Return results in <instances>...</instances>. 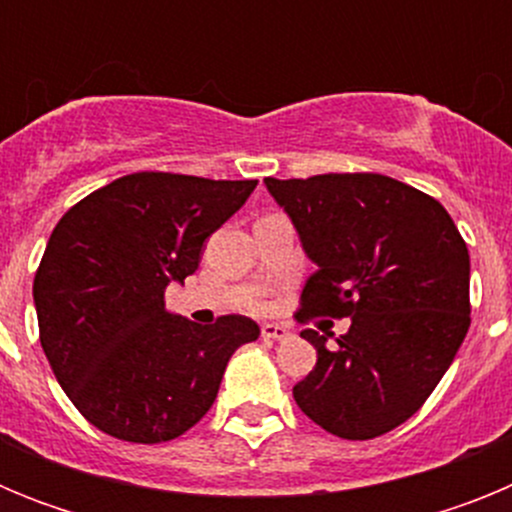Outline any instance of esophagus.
<instances>
[{
    "instance_id": "34e87169",
    "label": "esophagus",
    "mask_w": 512,
    "mask_h": 512,
    "mask_svg": "<svg viewBox=\"0 0 512 512\" xmlns=\"http://www.w3.org/2000/svg\"><path fill=\"white\" fill-rule=\"evenodd\" d=\"M261 336L266 341H284V338H289V328H284L279 323H264L261 325Z\"/></svg>"
}]
</instances>
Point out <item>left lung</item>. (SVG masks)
Returning a JSON list of instances; mask_svg holds the SVG:
<instances>
[{
  "label": "left lung",
  "mask_w": 512,
  "mask_h": 512,
  "mask_svg": "<svg viewBox=\"0 0 512 512\" xmlns=\"http://www.w3.org/2000/svg\"><path fill=\"white\" fill-rule=\"evenodd\" d=\"M318 271L295 318H351L295 384L302 413L328 433L366 441L423 408L454 361L469 323V251L431 194L384 174L266 176Z\"/></svg>",
  "instance_id": "obj_1"
}]
</instances>
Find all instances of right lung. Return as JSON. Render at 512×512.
Returning a JSON list of instances; mask_svg holds the SVG:
<instances>
[{
	"label": "right lung",
	"mask_w": 512,
	"mask_h": 512,
	"mask_svg": "<svg viewBox=\"0 0 512 512\" xmlns=\"http://www.w3.org/2000/svg\"><path fill=\"white\" fill-rule=\"evenodd\" d=\"M256 184L138 171L58 220L33 282L40 346L94 428L130 443L179 438L212 408L235 348L259 338L246 315L197 325L164 300Z\"/></svg>",
	"instance_id": "1"
}]
</instances>
